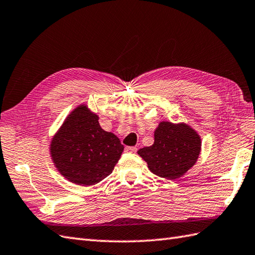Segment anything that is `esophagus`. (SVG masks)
<instances>
[{
	"label": "esophagus",
	"mask_w": 255,
	"mask_h": 255,
	"mask_svg": "<svg viewBox=\"0 0 255 255\" xmlns=\"http://www.w3.org/2000/svg\"><path fill=\"white\" fill-rule=\"evenodd\" d=\"M125 150L127 151V152H131V153H135V152H137V147H135V146H126L125 147Z\"/></svg>",
	"instance_id": "34e87169"
}]
</instances>
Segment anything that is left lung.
Listing matches in <instances>:
<instances>
[{"label":"left lung","mask_w":255,"mask_h":255,"mask_svg":"<svg viewBox=\"0 0 255 255\" xmlns=\"http://www.w3.org/2000/svg\"><path fill=\"white\" fill-rule=\"evenodd\" d=\"M200 151L201 138L190 126L162 122L154 131V143L142 147L138 154L153 174L174 180L193 166Z\"/></svg>","instance_id":"8db88e82"}]
</instances>
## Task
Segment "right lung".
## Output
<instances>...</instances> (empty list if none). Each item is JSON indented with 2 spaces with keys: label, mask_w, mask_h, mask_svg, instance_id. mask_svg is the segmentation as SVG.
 <instances>
[{
  "label": "right lung",
  "mask_w": 255,
  "mask_h": 255,
  "mask_svg": "<svg viewBox=\"0 0 255 255\" xmlns=\"http://www.w3.org/2000/svg\"><path fill=\"white\" fill-rule=\"evenodd\" d=\"M124 145L114 133L101 128L99 116L86 105L70 113L51 142V156L65 178L92 186L112 174Z\"/></svg>",
  "instance_id": "1"
}]
</instances>
